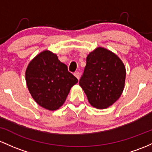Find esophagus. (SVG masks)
Wrapping results in <instances>:
<instances>
[{
	"label": "esophagus",
	"mask_w": 152,
	"mask_h": 152,
	"mask_svg": "<svg viewBox=\"0 0 152 152\" xmlns=\"http://www.w3.org/2000/svg\"><path fill=\"white\" fill-rule=\"evenodd\" d=\"M74 75L75 76L78 80H79L80 77V73L79 72H75L74 73Z\"/></svg>",
	"instance_id": "obj_1"
}]
</instances>
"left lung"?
Masks as SVG:
<instances>
[{
	"label": "left lung",
	"mask_w": 152,
	"mask_h": 152,
	"mask_svg": "<svg viewBox=\"0 0 152 152\" xmlns=\"http://www.w3.org/2000/svg\"><path fill=\"white\" fill-rule=\"evenodd\" d=\"M126 69L118 56L98 47L88 54L79 84L95 108L104 109L120 98L124 90Z\"/></svg>",
	"instance_id": "left-lung-1"
}]
</instances>
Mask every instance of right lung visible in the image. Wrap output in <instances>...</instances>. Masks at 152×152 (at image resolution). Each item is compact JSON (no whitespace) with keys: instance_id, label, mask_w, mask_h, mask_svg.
<instances>
[{"instance_id":"right-lung-1","label":"right lung","mask_w":152,"mask_h":152,"mask_svg":"<svg viewBox=\"0 0 152 152\" xmlns=\"http://www.w3.org/2000/svg\"><path fill=\"white\" fill-rule=\"evenodd\" d=\"M31 95L43 108L57 110L63 105L71 88L78 80L55 54L44 51L34 58L26 71Z\"/></svg>"}]
</instances>
